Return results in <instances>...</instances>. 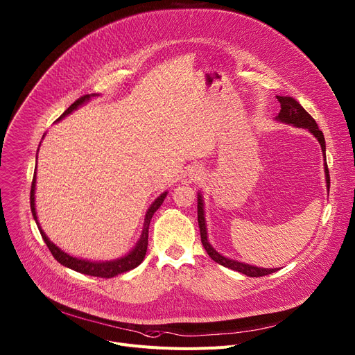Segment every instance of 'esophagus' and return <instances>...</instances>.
Returning a JSON list of instances; mask_svg holds the SVG:
<instances>
[{
  "mask_svg": "<svg viewBox=\"0 0 355 355\" xmlns=\"http://www.w3.org/2000/svg\"><path fill=\"white\" fill-rule=\"evenodd\" d=\"M200 177H201V170H200L198 166H196V165L189 166L187 170H185L184 174H182V180H184L185 182L197 181V180H200Z\"/></svg>",
  "mask_w": 355,
  "mask_h": 355,
  "instance_id": "obj_1",
  "label": "esophagus"
}]
</instances>
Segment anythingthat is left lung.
Wrapping results in <instances>:
<instances>
[{"instance_id":"left-lung-1","label":"left lung","mask_w":355,"mask_h":355,"mask_svg":"<svg viewBox=\"0 0 355 355\" xmlns=\"http://www.w3.org/2000/svg\"><path fill=\"white\" fill-rule=\"evenodd\" d=\"M276 99L281 103V112L276 116L277 121L285 122V123H291L296 128H305L308 130H311V134L315 135V138L320 141L322 153L325 157V138L322 130L316 125L315 119L308 114V112L301 106L300 102H296L295 99L289 98V96H276ZM325 177H327V187L329 190V171H328V165L325 162ZM197 214H198V227H200V234H201V243L206 249V252L209 253V256L214 260L216 263L233 269L236 272H240L243 275H248L250 277H260V276H266L269 273L276 272L277 269H263V268H256L252 265H246L241 262H236V260H232L229 257L221 256L220 253H217L211 245L209 243L207 240V229H206V218H204V207H202V198L198 194V204H197Z\"/></svg>"}]
</instances>
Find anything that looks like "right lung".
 Masks as SVG:
<instances>
[{
  "instance_id": "obj_1",
  "label": "right lung",
  "mask_w": 355,
  "mask_h": 355,
  "mask_svg": "<svg viewBox=\"0 0 355 355\" xmlns=\"http://www.w3.org/2000/svg\"><path fill=\"white\" fill-rule=\"evenodd\" d=\"M90 96H95V95H85L82 98H79L76 102H73L64 112L63 115L58 119L60 121L62 118H64L66 115H69L70 112H73L78 106H80L82 103H85L86 101H89ZM34 190H35V173L33 177V182H31V191H30V207H31V213L33 217L37 223V227L40 230V234L44 240V243L47 245L49 250L51 252L53 257L58 260L59 263H62L66 268H70L76 272L89 275V276H98V277H114L116 275L125 273L130 269H135L138 265L142 263V260L145 257L146 253V248H148V229H149V223H151V218L154 216V213L161 207V204L164 201V198L166 197V193H162L153 204L151 207L148 209L146 214H145V223H144V230H142V236L139 239V241L137 243L135 249L130 252L129 254H126L125 257L116 259V260H112V262H90V260H82L78 257H73L69 256L67 253H64L63 250H60L58 246H55L53 241L49 240V237L44 234V232L42 230V227L39 226V221H37V216H35V207H34Z\"/></svg>"
}]
</instances>
